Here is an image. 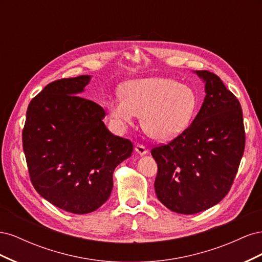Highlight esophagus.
Masks as SVG:
<instances>
[{"label": "esophagus", "instance_id": "34e87169", "mask_svg": "<svg viewBox=\"0 0 262 262\" xmlns=\"http://www.w3.org/2000/svg\"><path fill=\"white\" fill-rule=\"evenodd\" d=\"M136 152L139 154V155H145L146 153H147V149H146V147L145 146H143V145H140V144H138L137 146H136Z\"/></svg>", "mask_w": 262, "mask_h": 262}]
</instances>
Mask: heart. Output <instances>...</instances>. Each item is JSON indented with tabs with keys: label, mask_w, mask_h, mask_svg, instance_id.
Returning <instances> with one entry per match:
<instances>
[{
	"label": "heart",
	"mask_w": 262,
	"mask_h": 262,
	"mask_svg": "<svg viewBox=\"0 0 262 262\" xmlns=\"http://www.w3.org/2000/svg\"><path fill=\"white\" fill-rule=\"evenodd\" d=\"M121 96L107 101L108 113L125 130L141 115L147 136L158 141L175 139L191 122L198 105L192 87L169 77L154 76L122 84Z\"/></svg>",
	"instance_id": "heart-1"
}]
</instances>
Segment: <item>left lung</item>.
Here are the masks:
<instances>
[{
	"instance_id": "8db88e82",
	"label": "left lung",
	"mask_w": 262,
	"mask_h": 262,
	"mask_svg": "<svg viewBox=\"0 0 262 262\" xmlns=\"http://www.w3.org/2000/svg\"><path fill=\"white\" fill-rule=\"evenodd\" d=\"M205 97L194 120L168 144L150 153L157 163L155 192L166 208L195 214L228 193L245 149L242 106L221 78L194 71Z\"/></svg>"
}]
</instances>
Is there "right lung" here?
<instances>
[{"mask_svg":"<svg viewBox=\"0 0 262 262\" xmlns=\"http://www.w3.org/2000/svg\"><path fill=\"white\" fill-rule=\"evenodd\" d=\"M91 75L47 85L29 102L23 147L31 184L59 209L97 210L110 196L115 168L133 150L131 141L105 125V110L80 97Z\"/></svg>","mask_w":262,"mask_h":262,"instance_id":"obj_1","label":"right lung"}]
</instances>
